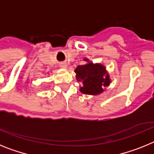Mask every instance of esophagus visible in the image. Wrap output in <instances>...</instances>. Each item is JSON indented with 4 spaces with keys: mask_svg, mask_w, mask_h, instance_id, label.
<instances>
[{
    "mask_svg": "<svg viewBox=\"0 0 154 154\" xmlns=\"http://www.w3.org/2000/svg\"><path fill=\"white\" fill-rule=\"evenodd\" d=\"M60 67L62 68V69H65V68H67V64L65 63V62H61Z\"/></svg>",
    "mask_w": 154,
    "mask_h": 154,
    "instance_id": "esophagus-1",
    "label": "esophagus"
}]
</instances>
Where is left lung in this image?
<instances>
[{"instance_id": "1", "label": "left lung", "mask_w": 154, "mask_h": 154, "mask_svg": "<svg viewBox=\"0 0 154 154\" xmlns=\"http://www.w3.org/2000/svg\"><path fill=\"white\" fill-rule=\"evenodd\" d=\"M85 61H88L85 58ZM76 79L82 82L80 92L88 95H98L104 91V87L110 83L109 76L106 68L100 64L89 62L83 65H79L75 70Z\"/></svg>"}]
</instances>
